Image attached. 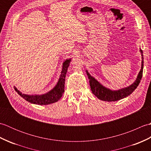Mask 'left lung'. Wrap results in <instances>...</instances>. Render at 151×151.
I'll list each match as a JSON object with an SVG mask.
<instances>
[{"mask_svg":"<svg viewBox=\"0 0 151 151\" xmlns=\"http://www.w3.org/2000/svg\"><path fill=\"white\" fill-rule=\"evenodd\" d=\"M139 50L141 54H142V58L141 70L138 73V75H137L135 82L127 88L118 89V90H111V89L105 88L104 86L101 84L97 80L90 75V74L88 72V70H86V73H87L88 78L89 79V85H90L91 87V90L93 93L99 99H100V100L108 102L117 101L121 100V99L127 97L132 93L136 89L137 86H138L143 75V50L142 49H139Z\"/></svg>","mask_w":151,"mask_h":151,"instance_id":"obj_1","label":"left lung"}]
</instances>
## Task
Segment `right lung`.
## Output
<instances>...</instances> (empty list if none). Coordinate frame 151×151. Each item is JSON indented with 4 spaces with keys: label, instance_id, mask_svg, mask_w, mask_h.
Listing matches in <instances>:
<instances>
[{
    "label": "right lung",
    "instance_id": "obj_1",
    "mask_svg": "<svg viewBox=\"0 0 151 151\" xmlns=\"http://www.w3.org/2000/svg\"><path fill=\"white\" fill-rule=\"evenodd\" d=\"M70 62V59H67L63 63L62 70V72H61L58 82L55 86V87L52 89H51L50 91L47 93L43 95L23 94L14 86L15 91H17V93L27 101L35 104L47 105L58 101L63 94L64 88H65V78L67 69L69 66Z\"/></svg>",
    "mask_w": 151,
    "mask_h": 151
}]
</instances>
